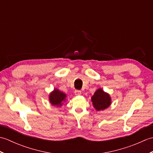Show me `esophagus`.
Returning a JSON list of instances; mask_svg holds the SVG:
<instances>
[{"instance_id":"esophagus-1","label":"esophagus","mask_w":153,"mask_h":153,"mask_svg":"<svg viewBox=\"0 0 153 153\" xmlns=\"http://www.w3.org/2000/svg\"><path fill=\"white\" fill-rule=\"evenodd\" d=\"M74 93H75V95H80L81 94H82V91H79V90H76L74 91Z\"/></svg>"}]
</instances>
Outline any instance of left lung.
<instances>
[{"mask_svg": "<svg viewBox=\"0 0 153 153\" xmlns=\"http://www.w3.org/2000/svg\"><path fill=\"white\" fill-rule=\"evenodd\" d=\"M91 101L94 108L97 111L105 110L111 105V97L106 92H105L102 89H97L91 97Z\"/></svg>", "mask_w": 153, "mask_h": 153, "instance_id": "obj_1", "label": "left lung"}]
</instances>
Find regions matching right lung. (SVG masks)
<instances>
[{"label": "right lung", "instance_id": "add662e5", "mask_svg": "<svg viewBox=\"0 0 153 153\" xmlns=\"http://www.w3.org/2000/svg\"><path fill=\"white\" fill-rule=\"evenodd\" d=\"M66 95L64 93L60 91L58 89H54L51 92L48 96V100L52 105L59 107L62 106L64 102L66 101Z\"/></svg>", "mask_w": 153, "mask_h": 153}]
</instances>
